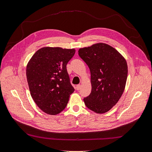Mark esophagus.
<instances>
[{"mask_svg": "<svg viewBox=\"0 0 152 152\" xmlns=\"http://www.w3.org/2000/svg\"><path fill=\"white\" fill-rule=\"evenodd\" d=\"M80 89H81V85H77L76 86V89L77 91H78V90H80Z\"/></svg>", "mask_w": 152, "mask_h": 152, "instance_id": "esophagus-1", "label": "esophagus"}]
</instances>
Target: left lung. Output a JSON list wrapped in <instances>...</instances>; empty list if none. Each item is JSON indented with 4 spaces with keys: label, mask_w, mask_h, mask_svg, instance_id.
Returning a JSON list of instances; mask_svg holds the SVG:
<instances>
[{
    "label": "left lung",
    "mask_w": 152,
    "mask_h": 152,
    "mask_svg": "<svg viewBox=\"0 0 152 152\" xmlns=\"http://www.w3.org/2000/svg\"><path fill=\"white\" fill-rule=\"evenodd\" d=\"M78 55L91 72V92L86 106L98 114L110 110L121 96L127 78L125 59L114 48L99 43L80 49Z\"/></svg>",
    "instance_id": "left-lung-1"
}]
</instances>
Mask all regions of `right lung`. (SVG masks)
<instances>
[{
    "mask_svg": "<svg viewBox=\"0 0 152 152\" xmlns=\"http://www.w3.org/2000/svg\"><path fill=\"white\" fill-rule=\"evenodd\" d=\"M75 51L74 49L45 47L38 50L28 63L26 75L31 95L48 114L62 112L74 91L66 64Z\"/></svg>",
    "mask_w": 152,
    "mask_h": 152,
    "instance_id": "obj_1",
    "label": "right lung"
}]
</instances>
